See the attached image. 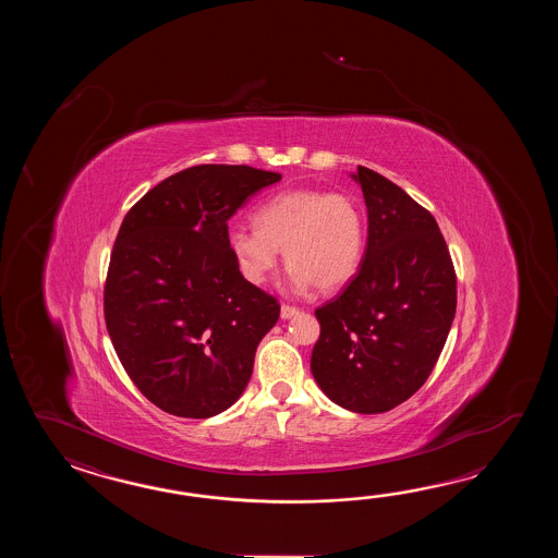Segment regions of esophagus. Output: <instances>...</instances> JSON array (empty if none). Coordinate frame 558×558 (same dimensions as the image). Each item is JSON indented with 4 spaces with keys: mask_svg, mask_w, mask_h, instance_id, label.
Masks as SVG:
<instances>
[{
    "mask_svg": "<svg viewBox=\"0 0 558 558\" xmlns=\"http://www.w3.org/2000/svg\"><path fill=\"white\" fill-rule=\"evenodd\" d=\"M299 315V308L291 307V305H281V319H293Z\"/></svg>",
    "mask_w": 558,
    "mask_h": 558,
    "instance_id": "esophagus-1",
    "label": "esophagus"
}]
</instances>
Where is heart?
Returning a JSON list of instances; mask_svg holds the SVG:
<instances>
[{
	"instance_id": "1",
	"label": "heart",
	"mask_w": 558,
	"mask_h": 558,
	"mask_svg": "<svg viewBox=\"0 0 558 558\" xmlns=\"http://www.w3.org/2000/svg\"><path fill=\"white\" fill-rule=\"evenodd\" d=\"M253 227L235 226L227 243L241 275L262 284L283 250L287 283L293 291H337L363 262L365 215L359 203L337 191L296 187L279 191L255 209Z\"/></svg>"
}]
</instances>
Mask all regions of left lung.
<instances>
[{"label": "left lung", "mask_w": 558, "mask_h": 558, "mask_svg": "<svg viewBox=\"0 0 558 558\" xmlns=\"http://www.w3.org/2000/svg\"><path fill=\"white\" fill-rule=\"evenodd\" d=\"M367 205V250L353 281L315 311L311 373L353 413L391 411L435 367L457 311V275L435 217L367 167L351 173Z\"/></svg>", "instance_id": "1"}]
</instances>
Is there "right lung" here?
Returning <instances> with one entry per match:
<instances>
[{
    "label": "right lung",
    "mask_w": 558,
    "mask_h": 558,
    "mask_svg": "<svg viewBox=\"0 0 558 558\" xmlns=\"http://www.w3.org/2000/svg\"><path fill=\"white\" fill-rule=\"evenodd\" d=\"M279 179L250 166L190 167L147 191L119 227L107 332L135 387L166 413L219 415L250 383L281 307L239 271L227 221Z\"/></svg>",
    "instance_id": "add662e5"
}]
</instances>
